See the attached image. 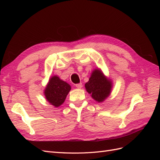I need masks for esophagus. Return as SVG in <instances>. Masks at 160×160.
Wrapping results in <instances>:
<instances>
[{
    "mask_svg": "<svg viewBox=\"0 0 160 160\" xmlns=\"http://www.w3.org/2000/svg\"><path fill=\"white\" fill-rule=\"evenodd\" d=\"M76 87L77 88H78V89H81V88L82 87V83L76 84Z\"/></svg>",
    "mask_w": 160,
    "mask_h": 160,
    "instance_id": "1",
    "label": "esophagus"
}]
</instances>
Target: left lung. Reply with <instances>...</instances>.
<instances>
[{
    "label": "left lung",
    "instance_id": "left-lung-1",
    "mask_svg": "<svg viewBox=\"0 0 160 160\" xmlns=\"http://www.w3.org/2000/svg\"><path fill=\"white\" fill-rule=\"evenodd\" d=\"M112 87V83L104 76L100 70H94L85 84L87 91L91 95L95 100L102 102L109 96Z\"/></svg>",
    "mask_w": 160,
    "mask_h": 160
}]
</instances>
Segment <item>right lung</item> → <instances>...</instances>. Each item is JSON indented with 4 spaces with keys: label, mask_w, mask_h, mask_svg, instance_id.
Instances as JSON below:
<instances>
[{
    "label": "right lung",
    "mask_w": 160,
    "mask_h": 160,
    "mask_svg": "<svg viewBox=\"0 0 160 160\" xmlns=\"http://www.w3.org/2000/svg\"><path fill=\"white\" fill-rule=\"evenodd\" d=\"M70 90L71 86L69 84L55 76L49 79L45 90V95L49 103L58 107L64 102Z\"/></svg>",
    "instance_id": "1"
}]
</instances>
